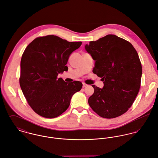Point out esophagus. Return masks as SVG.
<instances>
[{"instance_id": "34e87169", "label": "esophagus", "mask_w": 158, "mask_h": 158, "mask_svg": "<svg viewBox=\"0 0 158 158\" xmlns=\"http://www.w3.org/2000/svg\"><path fill=\"white\" fill-rule=\"evenodd\" d=\"M82 85H83V86H82L83 88L86 87L87 86V85L86 84H85V83H83V84H82Z\"/></svg>"}]
</instances>
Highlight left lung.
Here are the masks:
<instances>
[{
    "label": "left lung",
    "mask_w": 158,
    "mask_h": 158,
    "mask_svg": "<svg viewBox=\"0 0 158 158\" xmlns=\"http://www.w3.org/2000/svg\"><path fill=\"white\" fill-rule=\"evenodd\" d=\"M85 50L96 61L93 72L104 82L102 88L93 85L94 93L88 104L99 116L118 117L128 111L139 91L142 76L140 59L132 44L108 35L89 42Z\"/></svg>",
    "instance_id": "8db88e82"
}]
</instances>
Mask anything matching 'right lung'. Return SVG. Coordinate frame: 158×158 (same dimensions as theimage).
<instances>
[{
    "label": "right lung",
    "mask_w": 158,
    "mask_h": 158,
    "mask_svg": "<svg viewBox=\"0 0 158 158\" xmlns=\"http://www.w3.org/2000/svg\"><path fill=\"white\" fill-rule=\"evenodd\" d=\"M82 42H68L54 35L38 37L25 48L20 62V86L28 104L37 114L54 118L65 111L72 96L82 87V82H65L57 79L68 70L71 53Z\"/></svg>",
    "instance_id": "right-lung-1"
}]
</instances>
